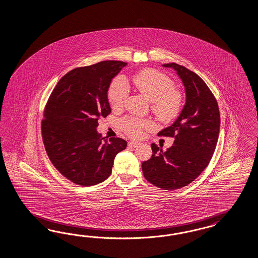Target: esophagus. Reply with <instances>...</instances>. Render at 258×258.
<instances>
[{"mask_svg": "<svg viewBox=\"0 0 258 258\" xmlns=\"http://www.w3.org/2000/svg\"><path fill=\"white\" fill-rule=\"evenodd\" d=\"M139 144H140V143H138V142H134V141H132V142H130V143H128V147H132V148H136V147H138V146H139Z\"/></svg>", "mask_w": 258, "mask_h": 258, "instance_id": "obj_1", "label": "esophagus"}]
</instances>
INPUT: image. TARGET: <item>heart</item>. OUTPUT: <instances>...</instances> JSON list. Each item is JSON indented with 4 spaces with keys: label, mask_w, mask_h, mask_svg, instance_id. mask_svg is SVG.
Returning a JSON list of instances; mask_svg holds the SVG:
<instances>
[{
    "label": "heart",
    "mask_w": 258,
    "mask_h": 258,
    "mask_svg": "<svg viewBox=\"0 0 258 258\" xmlns=\"http://www.w3.org/2000/svg\"><path fill=\"white\" fill-rule=\"evenodd\" d=\"M133 84L143 96L152 103V110L157 118L163 122H170L180 113L182 106L181 94L174 90L170 78L155 70L141 71L133 78ZM128 94V85L123 77L116 78L109 87V103L119 107ZM121 126L131 137L139 138L144 128H149L151 123L148 120L125 118Z\"/></svg>",
    "instance_id": "obj_1"
}]
</instances>
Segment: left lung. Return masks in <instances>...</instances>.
I'll list each match as a JSON object with an SVG mask.
<instances>
[{
  "mask_svg": "<svg viewBox=\"0 0 258 258\" xmlns=\"http://www.w3.org/2000/svg\"><path fill=\"white\" fill-rule=\"evenodd\" d=\"M180 78L185 104L173 124L158 135L174 137L164 152L151 144L152 156L143 162L142 170L150 183L165 190L186 186L209 164L219 139L220 116L215 96L197 74L177 63L163 64Z\"/></svg>",
  "mask_w": 258,
  "mask_h": 258,
  "instance_id": "obj_1",
  "label": "left lung"
}]
</instances>
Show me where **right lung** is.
Segmentation results:
<instances>
[{"label":"right lung","mask_w":258,"mask_h":258,"mask_svg":"<svg viewBox=\"0 0 258 258\" xmlns=\"http://www.w3.org/2000/svg\"><path fill=\"white\" fill-rule=\"evenodd\" d=\"M126 63L105 60L71 71L49 97L41 124L47 154L71 181L91 186L107 180L114 159L126 148L121 138L102 137L98 120L110 112L108 91Z\"/></svg>","instance_id":"obj_1"}]
</instances>
